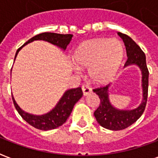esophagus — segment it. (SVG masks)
<instances>
[{
    "instance_id": "34e87169",
    "label": "esophagus",
    "mask_w": 158,
    "mask_h": 158,
    "mask_svg": "<svg viewBox=\"0 0 158 158\" xmlns=\"http://www.w3.org/2000/svg\"><path fill=\"white\" fill-rule=\"evenodd\" d=\"M82 90L84 96H87L88 94L91 92V88L87 85H82Z\"/></svg>"
}]
</instances>
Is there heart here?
Returning <instances> with one entry per match:
<instances>
[{"mask_svg":"<svg viewBox=\"0 0 158 158\" xmlns=\"http://www.w3.org/2000/svg\"><path fill=\"white\" fill-rule=\"evenodd\" d=\"M123 56V49L117 40L104 38L83 42L73 56L79 68H89V75L94 82L105 84L118 72Z\"/></svg>","mask_w":158,"mask_h":158,"instance_id":"1","label":"heart"}]
</instances>
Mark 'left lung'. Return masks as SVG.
Listing matches in <instances>:
<instances>
[{"mask_svg":"<svg viewBox=\"0 0 158 158\" xmlns=\"http://www.w3.org/2000/svg\"><path fill=\"white\" fill-rule=\"evenodd\" d=\"M126 47V52L128 59L125 62V66L130 64H136L141 69L142 72V88L143 100L141 104L137 108L130 111L118 110L114 108L108 99V87L110 85L106 86H100L93 89L100 98V105L98 108L95 111L94 116L96 121L101 126L111 130H121L128 128L129 126L136 122L146 108L148 96V78L149 71L147 69L146 62V55L129 36L125 34L118 33Z\"/></svg>","mask_w":158,"mask_h":158,"instance_id":"obj_1","label":"left lung"}]
</instances>
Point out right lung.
<instances>
[{
  "label": "right lung",
  "instance_id": "1",
  "mask_svg": "<svg viewBox=\"0 0 158 158\" xmlns=\"http://www.w3.org/2000/svg\"><path fill=\"white\" fill-rule=\"evenodd\" d=\"M72 37L73 35H70V34L61 35V34H56V33H41V34L34 36L31 39H29L26 43H24V45H23L20 48L18 49V51L16 52L15 58L20 51V49L29 42L37 40H42L48 41L53 45H57L60 48L65 50L68 45L71 41ZM82 96L83 91L80 87L69 89L64 93V95L62 96L54 109H52L50 113H46L45 115H41V116L32 115V114L23 112L19 107V105L16 103L13 96H12V101H13V104H14L18 113H19V115L22 117L28 123H29L33 127H35V129H40V130H50V129H54L59 126L62 125L67 121L69 115L72 113V110L75 105V103L82 97Z\"/></svg>",
  "mask_w": 158,
  "mask_h": 158
}]
</instances>
